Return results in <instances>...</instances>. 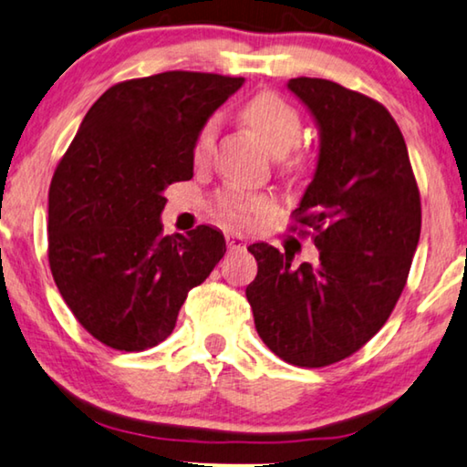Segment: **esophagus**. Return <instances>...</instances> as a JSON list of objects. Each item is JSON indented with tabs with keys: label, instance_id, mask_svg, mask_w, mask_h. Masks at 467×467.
I'll return each instance as SVG.
<instances>
[{
	"label": "esophagus",
	"instance_id": "obj_1",
	"mask_svg": "<svg viewBox=\"0 0 467 467\" xmlns=\"http://www.w3.org/2000/svg\"><path fill=\"white\" fill-rule=\"evenodd\" d=\"M225 242H227V248H229V250H242V248H246V240H244L240 234L227 232V234H225Z\"/></svg>",
	"mask_w": 467,
	"mask_h": 467
}]
</instances>
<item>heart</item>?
I'll return each mask as SVG.
<instances>
[{"instance_id":"1","label":"heart","mask_w":467,"mask_h":467,"mask_svg":"<svg viewBox=\"0 0 467 467\" xmlns=\"http://www.w3.org/2000/svg\"><path fill=\"white\" fill-rule=\"evenodd\" d=\"M242 119L256 134V139L265 144V149L275 157L285 155L289 149H294L302 136V118L294 105H289L284 97L271 90L258 93L242 107ZM217 119L211 118L201 128L196 136L194 155L196 159H204L209 155L215 140ZM302 165L300 155L287 159L289 170H297ZM273 201L263 194H244L229 192L221 198V211L227 219L235 223H246L254 215H261L263 211L271 209Z\"/></svg>"}]
</instances>
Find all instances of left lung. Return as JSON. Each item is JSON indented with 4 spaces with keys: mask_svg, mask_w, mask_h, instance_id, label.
<instances>
[{
    "mask_svg": "<svg viewBox=\"0 0 467 467\" xmlns=\"http://www.w3.org/2000/svg\"><path fill=\"white\" fill-rule=\"evenodd\" d=\"M318 128L312 182L296 209L315 229L318 263L265 242L246 287L256 331L281 360L320 368L379 333L406 287L422 225L420 192L400 126L374 99L323 78H292Z\"/></svg>",
    "mask_w": 467,
    "mask_h": 467,
    "instance_id": "8db88e82",
    "label": "left lung"
}]
</instances>
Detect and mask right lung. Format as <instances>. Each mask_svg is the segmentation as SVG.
Returning <instances> with one entry per match:
<instances>
[{"instance_id":"1","label":"right lung","mask_w":467,"mask_h":467,"mask_svg":"<svg viewBox=\"0 0 467 467\" xmlns=\"http://www.w3.org/2000/svg\"><path fill=\"white\" fill-rule=\"evenodd\" d=\"M244 84L202 72L119 82L90 107L49 188V266L78 323L119 351L155 348L225 254L215 227L163 235L165 190L194 175L201 128Z\"/></svg>"}]
</instances>
